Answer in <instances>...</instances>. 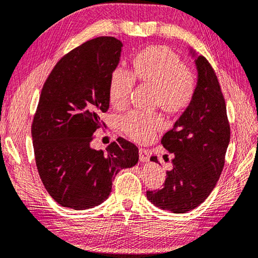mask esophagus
I'll return each instance as SVG.
<instances>
[{
	"instance_id": "esophagus-1",
	"label": "esophagus",
	"mask_w": 258,
	"mask_h": 258,
	"mask_svg": "<svg viewBox=\"0 0 258 258\" xmlns=\"http://www.w3.org/2000/svg\"><path fill=\"white\" fill-rule=\"evenodd\" d=\"M139 154H140V160L141 162H146L150 159V152L145 149H140L139 150Z\"/></svg>"
}]
</instances>
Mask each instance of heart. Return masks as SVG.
<instances>
[{"mask_svg":"<svg viewBox=\"0 0 258 258\" xmlns=\"http://www.w3.org/2000/svg\"><path fill=\"white\" fill-rule=\"evenodd\" d=\"M135 78L153 87L154 103L169 114H178L192 102L197 83L192 70L185 67L178 54L169 48L153 45L140 51L132 60V73L117 67L110 76L109 100L116 107L128 102ZM124 132L139 142L149 141L163 127L159 114L132 112L120 120Z\"/></svg>","mask_w":258,"mask_h":258,"instance_id":"obj_1","label":"heart"}]
</instances>
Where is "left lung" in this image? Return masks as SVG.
Returning <instances> with one entry per match:
<instances>
[{
    "label": "left lung",
    "instance_id": "1",
    "mask_svg": "<svg viewBox=\"0 0 258 258\" xmlns=\"http://www.w3.org/2000/svg\"><path fill=\"white\" fill-rule=\"evenodd\" d=\"M191 53L195 57L192 50ZM195 61V97L161 140L164 149L174 154L172 169L166 171L162 189L146 191L154 206L174 214L192 210L208 198L224 169L230 140L225 98L215 70L203 55ZM151 161L158 162V158L151 156Z\"/></svg>",
    "mask_w": 258,
    "mask_h": 258
}]
</instances>
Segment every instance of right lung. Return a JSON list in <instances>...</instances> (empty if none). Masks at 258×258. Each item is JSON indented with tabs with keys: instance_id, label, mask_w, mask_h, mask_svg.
<instances>
[{
	"instance_id": "right-lung-1",
	"label": "right lung",
	"mask_w": 258,
	"mask_h": 258,
	"mask_svg": "<svg viewBox=\"0 0 258 258\" xmlns=\"http://www.w3.org/2000/svg\"><path fill=\"white\" fill-rule=\"evenodd\" d=\"M123 43L114 37L89 40L59 60L48 76L31 134L38 172L59 205L85 210L100 205L115 175L139 161V149L118 138L106 149L90 148L109 108V80Z\"/></svg>"
}]
</instances>
